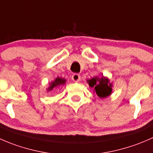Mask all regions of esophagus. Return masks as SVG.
Instances as JSON below:
<instances>
[{
	"instance_id": "obj_1",
	"label": "esophagus",
	"mask_w": 153,
	"mask_h": 153,
	"mask_svg": "<svg viewBox=\"0 0 153 153\" xmlns=\"http://www.w3.org/2000/svg\"><path fill=\"white\" fill-rule=\"evenodd\" d=\"M80 78H81V76H80L79 74L75 73L72 75V79L74 81H75V82H77V81H79Z\"/></svg>"
}]
</instances>
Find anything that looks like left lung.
I'll use <instances>...</instances> for the list:
<instances>
[{
	"label": "left lung",
	"mask_w": 153,
	"mask_h": 153,
	"mask_svg": "<svg viewBox=\"0 0 153 153\" xmlns=\"http://www.w3.org/2000/svg\"><path fill=\"white\" fill-rule=\"evenodd\" d=\"M87 83L91 88H94V91L99 98H106L112 93V84L109 83V80L106 77L103 76L101 78L98 77L92 78L87 80Z\"/></svg>",
	"instance_id": "left-lung-1"
}]
</instances>
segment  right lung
<instances>
[{"label":"right lung","instance_id":"add662e5","mask_svg":"<svg viewBox=\"0 0 153 153\" xmlns=\"http://www.w3.org/2000/svg\"><path fill=\"white\" fill-rule=\"evenodd\" d=\"M65 83H66V79L58 77L57 78H55V81L50 83L49 86L47 89V91H51L55 87H57V86H59L61 85H64V84H65Z\"/></svg>","mask_w":153,"mask_h":153}]
</instances>
